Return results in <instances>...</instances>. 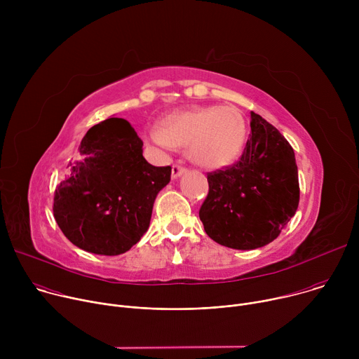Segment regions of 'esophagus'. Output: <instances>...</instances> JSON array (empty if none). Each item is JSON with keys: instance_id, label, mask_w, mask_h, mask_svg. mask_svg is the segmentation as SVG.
<instances>
[{"instance_id": "obj_1", "label": "esophagus", "mask_w": 359, "mask_h": 359, "mask_svg": "<svg viewBox=\"0 0 359 359\" xmlns=\"http://www.w3.org/2000/svg\"><path fill=\"white\" fill-rule=\"evenodd\" d=\"M184 172H186V168L182 166V165H173V166H172V177H173V179H177V177L182 176Z\"/></svg>"}]
</instances>
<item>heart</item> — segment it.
Here are the masks:
<instances>
[{"mask_svg":"<svg viewBox=\"0 0 359 359\" xmlns=\"http://www.w3.org/2000/svg\"><path fill=\"white\" fill-rule=\"evenodd\" d=\"M245 121L231 105L177 111L166 116L150 139L159 146L189 147L190 159L204 169L231 165L245 143Z\"/></svg>","mask_w":359,"mask_h":359,"instance_id":"b5f03b06","label":"heart"}]
</instances>
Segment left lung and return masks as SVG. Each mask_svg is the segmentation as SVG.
<instances>
[{
    "mask_svg": "<svg viewBox=\"0 0 359 359\" xmlns=\"http://www.w3.org/2000/svg\"><path fill=\"white\" fill-rule=\"evenodd\" d=\"M251 135L241 158L208 173L209 193L198 210L216 243L252 250L278 237L299 201L298 169L287 139L251 112Z\"/></svg>",
    "mask_w": 359,
    "mask_h": 359,
    "instance_id": "1",
    "label": "left lung"
}]
</instances>
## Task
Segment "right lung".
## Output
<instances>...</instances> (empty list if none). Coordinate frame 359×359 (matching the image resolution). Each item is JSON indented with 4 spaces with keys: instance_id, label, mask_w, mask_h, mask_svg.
I'll use <instances>...</instances> for the list:
<instances>
[{
    "instance_id": "obj_1",
    "label": "right lung",
    "mask_w": 359,
    "mask_h": 359,
    "mask_svg": "<svg viewBox=\"0 0 359 359\" xmlns=\"http://www.w3.org/2000/svg\"><path fill=\"white\" fill-rule=\"evenodd\" d=\"M143 142L121 118L92 126L54 194V217L76 247L102 255L128 251L146 233L153 203L172 168L142 155Z\"/></svg>"
}]
</instances>
